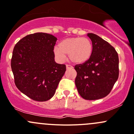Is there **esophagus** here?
<instances>
[{
    "label": "esophagus",
    "mask_w": 134,
    "mask_h": 134,
    "mask_svg": "<svg viewBox=\"0 0 134 134\" xmlns=\"http://www.w3.org/2000/svg\"><path fill=\"white\" fill-rule=\"evenodd\" d=\"M72 66L70 65H66V68H67V69H71L72 68Z\"/></svg>",
    "instance_id": "esophagus-1"
}]
</instances>
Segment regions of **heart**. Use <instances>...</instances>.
Masks as SVG:
<instances>
[{
  "label": "heart",
  "instance_id": "obj_1",
  "mask_svg": "<svg viewBox=\"0 0 134 134\" xmlns=\"http://www.w3.org/2000/svg\"><path fill=\"white\" fill-rule=\"evenodd\" d=\"M93 52V44L87 37H69L59 42L54 48L55 56L62 61L68 54L69 59L75 63H83L88 60Z\"/></svg>",
  "mask_w": 134,
  "mask_h": 134
}]
</instances>
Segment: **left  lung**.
Masks as SVG:
<instances>
[{"instance_id":"1","label":"left lung","mask_w":134,"mask_h":134,"mask_svg":"<svg viewBox=\"0 0 134 134\" xmlns=\"http://www.w3.org/2000/svg\"><path fill=\"white\" fill-rule=\"evenodd\" d=\"M93 44L90 58L76 65L75 84L81 97L97 100L110 93L119 77V56L114 48L100 37L87 34Z\"/></svg>"}]
</instances>
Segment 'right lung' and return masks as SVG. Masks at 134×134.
Instances as JSON below:
<instances>
[{
	"label": "right lung",
	"mask_w": 134,
	"mask_h": 134,
	"mask_svg": "<svg viewBox=\"0 0 134 134\" xmlns=\"http://www.w3.org/2000/svg\"><path fill=\"white\" fill-rule=\"evenodd\" d=\"M56 41L52 35L37 32L21 39L13 48L11 67L15 83L34 100L51 99L66 71L65 65L55 62Z\"/></svg>",
	"instance_id": "right-lung-1"
}]
</instances>
